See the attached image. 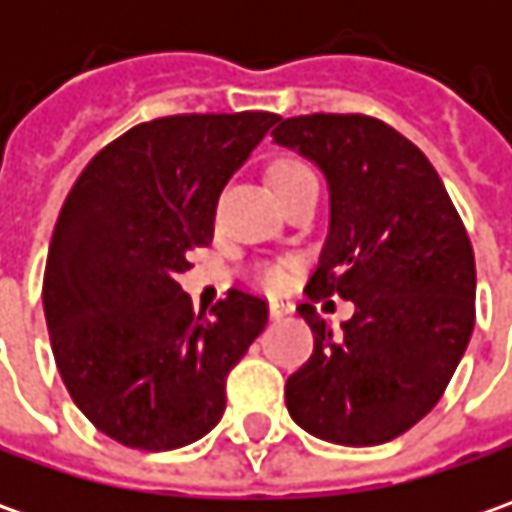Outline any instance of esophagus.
Masks as SVG:
<instances>
[{
	"instance_id": "esophagus-1",
	"label": "esophagus",
	"mask_w": 512,
	"mask_h": 512,
	"mask_svg": "<svg viewBox=\"0 0 512 512\" xmlns=\"http://www.w3.org/2000/svg\"><path fill=\"white\" fill-rule=\"evenodd\" d=\"M290 313H293V305L285 302V299H273V302H270V316H273V319H285Z\"/></svg>"
}]
</instances>
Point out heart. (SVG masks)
I'll list each match as a JSON object with an SVG mask.
<instances>
[{"instance_id": "b5f03b06", "label": "heart", "mask_w": 512, "mask_h": 512, "mask_svg": "<svg viewBox=\"0 0 512 512\" xmlns=\"http://www.w3.org/2000/svg\"><path fill=\"white\" fill-rule=\"evenodd\" d=\"M302 173H307L305 165H299V162H282V165H276V170H273V185H287L290 179H296V176H302ZM265 282L270 287H282L285 285V270H282V267H267Z\"/></svg>"}]
</instances>
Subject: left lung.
Instances as JSON below:
<instances>
[{
  "instance_id": "left-lung-1",
  "label": "left lung",
  "mask_w": 512,
  "mask_h": 512,
  "mask_svg": "<svg viewBox=\"0 0 512 512\" xmlns=\"http://www.w3.org/2000/svg\"><path fill=\"white\" fill-rule=\"evenodd\" d=\"M273 142L310 159L330 190V227L305 293L356 305L339 330L299 305L313 356L285 384L290 419L333 444L390 442L436 407L470 342L467 230L427 156L373 116H293Z\"/></svg>"
}]
</instances>
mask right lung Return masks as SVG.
Wrapping results in <instances>:
<instances>
[{"mask_svg":"<svg viewBox=\"0 0 512 512\" xmlns=\"http://www.w3.org/2000/svg\"><path fill=\"white\" fill-rule=\"evenodd\" d=\"M276 113H190L130 128L82 170L53 227L42 305L76 407L125 447L162 453L225 413V379L265 330V299L230 290L213 316L176 282L213 239L227 179Z\"/></svg>","mask_w":512,"mask_h":512,"instance_id":"obj_1","label":"right lung"}]
</instances>
